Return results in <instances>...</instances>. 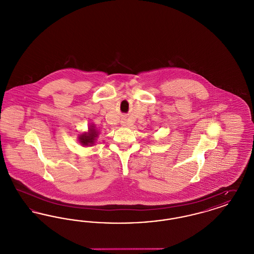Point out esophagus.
I'll list each match as a JSON object with an SVG mask.
<instances>
[{
	"mask_svg": "<svg viewBox=\"0 0 254 254\" xmlns=\"http://www.w3.org/2000/svg\"><path fill=\"white\" fill-rule=\"evenodd\" d=\"M122 126H124V127H127V125H128V123H127V120L126 119V118H124L123 120L121 121Z\"/></svg>",
	"mask_w": 254,
	"mask_h": 254,
	"instance_id": "obj_1",
	"label": "esophagus"
}]
</instances>
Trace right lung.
I'll return each instance as SVG.
<instances>
[{
	"label": "right lung",
	"mask_w": 254,
	"mask_h": 254,
	"mask_svg": "<svg viewBox=\"0 0 254 254\" xmlns=\"http://www.w3.org/2000/svg\"><path fill=\"white\" fill-rule=\"evenodd\" d=\"M97 136H98V131L95 129L93 126H91L88 129V132L83 133L79 136V141L83 145H93L95 143Z\"/></svg>",
	"instance_id": "right-lung-1"
}]
</instances>
